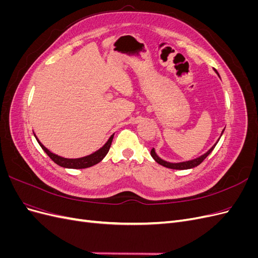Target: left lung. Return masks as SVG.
Segmentation results:
<instances>
[{
	"label": "left lung",
	"mask_w": 258,
	"mask_h": 258,
	"mask_svg": "<svg viewBox=\"0 0 258 258\" xmlns=\"http://www.w3.org/2000/svg\"><path fill=\"white\" fill-rule=\"evenodd\" d=\"M215 73H216L218 76H220V74L217 73V71H215ZM224 130H225V129H224ZM224 130L222 131L221 137H222V135H223ZM221 137L217 139V141L215 142V144H214L212 147H211L209 151H207L205 154H202L201 156H199V157H197V158H194V159H190V160L179 161V162H169V161H166V160H163L162 158H160L159 156H158L157 154H156V152H155V148H153V150L151 151V155H152V157L155 159V161H156V162H158L159 165H161V166H163V167H166V168H169V169H175V170H186V169H191V168H195V167L199 166L200 163L208 157V156L211 154V152H212V151L214 150V147L216 146L217 142L220 141Z\"/></svg>",
	"instance_id": "8db88e82"
}]
</instances>
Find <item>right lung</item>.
I'll list each match as a JSON object with an SVG mask.
<instances>
[{
	"instance_id": "right-lung-1",
	"label": "right lung",
	"mask_w": 258,
	"mask_h": 258,
	"mask_svg": "<svg viewBox=\"0 0 258 258\" xmlns=\"http://www.w3.org/2000/svg\"><path fill=\"white\" fill-rule=\"evenodd\" d=\"M34 137L36 139V141L38 142V144H40L41 147L43 148V151L46 154H47L49 157L51 158V160L53 162H56L58 166L63 167V168H68V169H85V168H89V167L97 165V163H99L101 160H102L105 157L106 154L108 153V151H110V147H111V144H112V141H113L114 135H112L110 137V139H108L106 141V143L102 147H100L98 151L93 152L90 155L84 156V157H80V158H64V157H61V156L53 154L48 150V148H46L40 142V140L37 139V137L35 135H34Z\"/></svg>"
}]
</instances>
